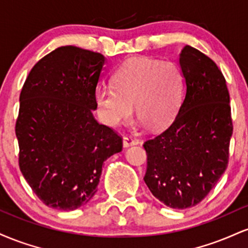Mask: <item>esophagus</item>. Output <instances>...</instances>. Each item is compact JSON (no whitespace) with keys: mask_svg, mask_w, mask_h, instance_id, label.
Instances as JSON below:
<instances>
[{"mask_svg":"<svg viewBox=\"0 0 248 248\" xmlns=\"http://www.w3.org/2000/svg\"><path fill=\"white\" fill-rule=\"evenodd\" d=\"M139 143H140L139 140L132 138V136H124V148L136 146V144H139Z\"/></svg>","mask_w":248,"mask_h":248,"instance_id":"34e87169","label":"esophagus"}]
</instances>
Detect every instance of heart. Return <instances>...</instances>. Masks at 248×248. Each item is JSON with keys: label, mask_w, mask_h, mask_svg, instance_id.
Segmentation results:
<instances>
[{"label": "heart", "mask_w": 248, "mask_h": 248, "mask_svg": "<svg viewBox=\"0 0 248 248\" xmlns=\"http://www.w3.org/2000/svg\"><path fill=\"white\" fill-rule=\"evenodd\" d=\"M112 84L95 95L99 118L109 127L127 121L135 105L138 118L158 129L171 122L181 106L183 75L172 62L132 58L115 71Z\"/></svg>", "instance_id": "heart-1"}]
</instances>
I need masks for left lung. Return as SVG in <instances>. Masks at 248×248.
<instances>
[{"label": "left lung", "instance_id": "obj_1", "mask_svg": "<svg viewBox=\"0 0 248 248\" xmlns=\"http://www.w3.org/2000/svg\"><path fill=\"white\" fill-rule=\"evenodd\" d=\"M186 94L169 127L144 142V182L158 201L187 209L206 197L227 168L233 126L230 94L216 62L186 45L179 53Z\"/></svg>", "mask_w": 248, "mask_h": 248}]
</instances>
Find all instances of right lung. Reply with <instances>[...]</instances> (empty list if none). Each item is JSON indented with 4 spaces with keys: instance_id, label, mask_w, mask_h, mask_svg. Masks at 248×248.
Returning a JSON list of instances; mask_svg holds the SVG:
<instances>
[{
    "instance_id": "add662e5",
    "label": "right lung",
    "mask_w": 248,
    "mask_h": 248,
    "mask_svg": "<svg viewBox=\"0 0 248 248\" xmlns=\"http://www.w3.org/2000/svg\"><path fill=\"white\" fill-rule=\"evenodd\" d=\"M106 62L101 53L62 46L30 71L15 132L22 175L45 205L73 211L92 199L102 164L122 139L93 116Z\"/></svg>"
}]
</instances>
